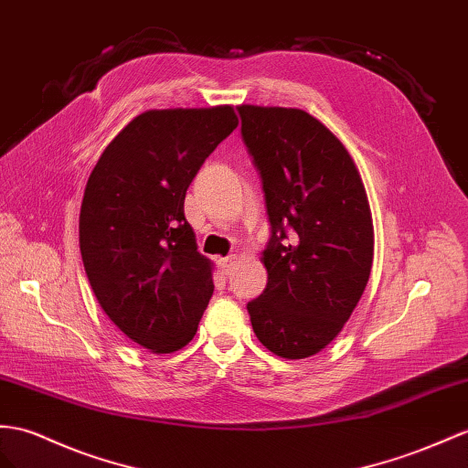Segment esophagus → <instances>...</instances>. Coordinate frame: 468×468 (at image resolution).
Here are the masks:
<instances>
[{
    "label": "esophagus",
    "mask_w": 468,
    "mask_h": 468,
    "mask_svg": "<svg viewBox=\"0 0 468 468\" xmlns=\"http://www.w3.org/2000/svg\"><path fill=\"white\" fill-rule=\"evenodd\" d=\"M235 262H237V257L229 255V257H225V259H219V267H221V271L225 274H229L233 271V267H235Z\"/></svg>",
    "instance_id": "34e87169"
}]
</instances>
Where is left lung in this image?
Masks as SVG:
<instances>
[{
    "label": "left lung",
    "instance_id": "left-lung-1",
    "mask_svg": "<svg viewBox=\"0 0 468 468\" xmlns=\"http://www.w3.org/2000/svg\"><path fill=\"white\" fill-rule=\"evenodd\" d=\"M239 116L271 223L267 289L247 304L250 324L272 354L310 357L342 332L369 279L366 187L344 144L308 112L241 104Z\"/></svg>",
    "mask_w": 468,
    "mask_h": 468
}]
</instances>
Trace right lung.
Wrapping results in <instances>:
<instances>
[{"mask_svg":"<svg viewBox=\"0 0 468 468\" xmlns=\"http://www.w3.org/2000/svg\"><path fill=\"white\" fill-rule=\"evenodd\" d=\"M239 120L233 106L148 111L104 148L85 187L79 243L92 292L126 336L155 354L196 336L213 294L184 199Z\"/></svg>","mask_w":468,"mask_h":468,"instance_id":"obj_1","label":"right lung"}]
</instances>
